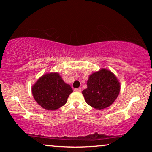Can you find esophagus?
Wrapping results in <instances>:
<instances>
[{
    "label": "esophagus",
    "instance_id": "esophagus-1",
    "mask_svg": "<svg viewBox=\"0 0 152 152\" xmlns=\"http://www.w3.org/2000/svg\"><path fill=\"white\" fill-rule=\"evenodd\" d=\"M74 91L80 92H81V88H75V89H74Z\"/></svg>",
    "mask_w": 152,
    "mask_h": 152
}]
</instances>
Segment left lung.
Here are the masks:
<instances>
[{
  "label": "left lung",
  "instance_id": "8db88e82",
  "mask_svg": "<svg viewBox=\"0 0 152 152\" xmlns=\"http://www.w3.org/2000/svg\"><path fill=\"white\" fill-rule=\"evenodd\" d=\"M121 84L116 76L106 68L89 76L87 88L82 91L86 102L97 110L111 105L119 96Z\"/></svg>",
  "mask_w": 152,
  "mask_h": 152
}]
</instances>
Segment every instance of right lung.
<instances>
[{"label": "right lung", "mask_w": 152, "mask_h": 152, "mask_svg": "<svg viewBox=\"0 0 152 152\" xmlns=\"http://www.w3.org/2000/svg\"><path fill=\"white\" fill-rule=\"evenodd\" d=\"M33 96L41 107L56 110L66 103L72 88L58 72L47 73L40 77L31 88Z\"/></svg>", "instance_id": "obj_1"}]
</instances>
